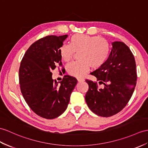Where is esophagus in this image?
I'll use <instances>...</instances> for the list:
<instances>
[{
  "label": "esophagus",
  "mask_w": 148,
  "mask_h": 148,
  "mask_svg": "<svg viewBox=\"0 0 148 148\" xmlns=\"http://www.w3.org/2000/svg\"><path fill=\"white\" fill-rule=\"evenodd\" d=\"M77 80L78 82H84V79L82 78H77Z\"/></svg>",
  "instance_id": "34e87169"
}]
</instances>
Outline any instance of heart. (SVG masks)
<instances>
[{
    "label": "heart",
    "instance_id": "b5f03b06",
    "mask_svg": "<svg viewBox=\"0 0 148 148\" xmlns=\"http://www.w3.org/2000/svg\"><path fill=\"white\" fill-rule=\"evenodd\" d=\"M110 46L105 39L86 34H76L70 39V45H64L60 48L63 61L69 62L75 53H78L79 61L72 62L66 67L67 73L75 77H81L90 66L98 68L105 63L109 55Z\"/></svg>",
    "mask_w": 148,
    "mask_h": 148
}]
</instances>
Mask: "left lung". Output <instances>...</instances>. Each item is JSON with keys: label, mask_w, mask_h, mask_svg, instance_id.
<instances>
[{"label": "left lung", "mask_w": 148, "mask_h": 148, "mask_svg": "<svg viewBox=\"0 0 148 148\" xmlns=\"http://www.w3.org/2000/svg\"><path fill=\"white\" fill-rule=\"evenodd\" d=\"M112 48L102 66L91 73L97 82L86 80L88 90L85 100L97 116L110 117L121 111L134 92L137 80L134 55L124 42H112ZM103 84L100 88L98 84Z\"/></svg>", "instance_id": "obj_1"}]
</instances>
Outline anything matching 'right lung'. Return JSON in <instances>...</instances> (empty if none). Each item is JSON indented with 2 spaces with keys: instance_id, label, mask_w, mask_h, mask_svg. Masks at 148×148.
Here are the masks:
<instances>
[{
  "instance_id": "add662e5",
  "label": "right lung",
  "mask_w": 148,
  "mask_h": 148,
  "mask_svg": "<svg viewBox=\"0 0 148 148\" xmlns=\"http://www.w3.org/2000/svg\"><path fill=\"white\" fill-rule=\"evenodd\" d=\"M68 35L48 36L32 44L21 62L19 77L21 93L32 110L53 119L68 107L77 80L64 75L62 82L52 79L51 70L62 65L60 48ZM60 84H58V83Z\"/></svg>"
}]
</instances>
